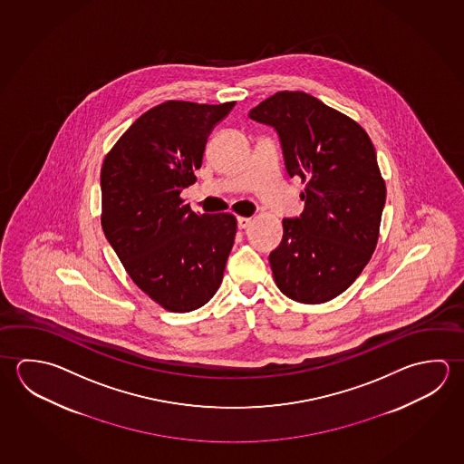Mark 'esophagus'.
Segmentation results:
<instances>
[{
	"mask_svg": "<svg viewBox=\"0 0 464 464\" xmlns=\"http://www.w3.org/2000/svg\"><path fill=\"white\" fill-rule=\"evenodd\" d=\"M252 223V218H246V217H239L237 218V228L246 229L249 228V225Z\"/></svg>",
	"mask_w": 464,
	"mask_h": 464,
	"instance_id": "1",
	"label": "esophagus"
}]
</instances>
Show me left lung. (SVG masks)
I'll return each mask as SVG.
<instances>
[{
    "instance_id": "8db88e82",
    "label": "left lung",
    "mask_w": 464,
    "mask_h": 464,
    "mask_svg": "<svg viewBox=\"0 0 464 464\" xmlns=\"http://www.w3.org/2000/svg\"><path fill=\"white\" fill-rule=\"evenodd\" d=\"M249 119L272 127L288 176L306 182L298 218L268 260L276 286L306 304L333 300L355 282L373 254L386 188L366 131L301 91L262 101Z\"/></svg>"
}]
</instances>
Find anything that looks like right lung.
<instances>
[{
    "mask_svg": "<svg viewBox=\"0 0 464 464\" xmlns=\"http://www.w3.org/2000/svg\"><path fill=\"white\" fill-rule=\"evenodd\" d=\"M235 104L168 101L153 107L102 163L107 241L140 290L168 311L204 306L223 280L236 218L197 215L180 192L196 182L207 140Z\"/></svg>",
    "mask_w": 464,
    "mask_h": 464,
    "instance_id": "obj_1",
    "label": "right lung"
}]
</instances>
